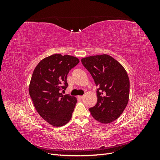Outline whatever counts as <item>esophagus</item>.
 Listing matches in <instances>:
<instances>
[{
	"label": "esophagus",
	"instance_id": "1",
	"mask_svg": "<svg viewBox=\"0 0 160 160\" xmlns=\"http://www.w3.org/2000/svg\"><path fill=\"white\" fill-rule=\"evenodd\" d=\"M84 95H82V96H78V98H79V99H83V98H84Z\"/></svg>",
	"mask_w": 160,
	"mask_h": 160
}]
</instances>
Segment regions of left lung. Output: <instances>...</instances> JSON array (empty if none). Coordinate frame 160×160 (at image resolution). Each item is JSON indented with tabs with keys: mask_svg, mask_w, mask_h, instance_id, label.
Returning <instances> with one entry per match:
<instances>
[{
	"mask_svg": "<svg viewBox=\"0 0 160 160\" xmlns=\"http://www.w3.org/2000/svg\"><path fill=\"white\" fill-rule=\"evenodd\" d=\"M97 86L98 102L89 111L102 123L113 122L122 114L129 96V79L124 67L108 55L90 56L81 59Z\"/></svg>",
	"mask_w": 160,
	"mask_h": 160,
	"instance_id": "1",
	"label": "left lung"
}]
</instances>
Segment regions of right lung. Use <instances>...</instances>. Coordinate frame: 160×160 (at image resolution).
I'll use <instances>...</instances> for the list:
<instances>
[{
	"label": "right lung",
	"mask_w": 160,
	"mask_h": 160,
	"mask_svg": "<svg viewBox=\"0 0 160 160\" xmlns=\"http://www.w3.org/2000/svg\"><path fill=\"white\" fill-rule=\"evenodd\" d=\"M79 62L75 57L55 54L41 60L32 72L29 95L38 113L52 126H62L71 119L77 100L61 91L68 86L69 71Z\"/></svg>",
	"instance_id": "1"
}]
</instances>
